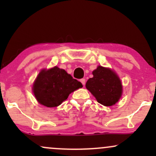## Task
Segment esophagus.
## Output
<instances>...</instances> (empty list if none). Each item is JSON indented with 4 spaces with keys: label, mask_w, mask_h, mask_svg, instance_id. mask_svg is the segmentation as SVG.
Returning a JSON list of instances; mask_svg holds the SVG:
<instances>
[{
    "label": "esophagus",
    "mask_w": 156,
    "mask_h": 156,
    "mask_svg": "<svg viewBox=\"0 0 156 156\" xmlns=\"http://www.w3.org/2000/svg\"><path fill=\"white\" fill-rule=\"evenodd\" d=\"M80 82H81V83L82 84H83V85L84 86V85H85V83H86V80L85 79H84V78H82V79H80Z\"/></svg>",
    "instance_id": "34e87169"
}]
</instances>
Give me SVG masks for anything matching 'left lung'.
I'll list each match as a JSON object with an SVG mask.
<instances>
[{
	"label": "left lung",
	"mask_w": 156,
	"mask_h": 156,
	"mask_svg": "<svg viewBox=\"0 0 156 156\" xmlns=\"http://www.w3.org/2000/svg\"><path fill=\"white\" fill-rule=\"evenodd\" d=\"M86 87L95 97L97 101L105 106H112L121 98L122 87L119 77L108 68L99 66L92 72Z\"/></svg>",
	"instance_id": "left-lung-1"
}]
</instances>
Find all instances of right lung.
Returning <instances> with one entry per match:
<instances>
[{"label": "right lung", "mask_w": 156, "mask_h": 156, "mask_svg": "<svg viewBox=\"0 0 156 156\" xmlns=\"http://www.w3.org/2000/svg\"><path fill=\"white\" fill-rule=\"evenodd\" d=\"M83 87L64 69L55 67L42 69L33 86L34 94L40 104L47 107L59 105L71 92Z\"/></svg>", "instance_id": "obj_1"}]
</instances>
